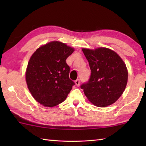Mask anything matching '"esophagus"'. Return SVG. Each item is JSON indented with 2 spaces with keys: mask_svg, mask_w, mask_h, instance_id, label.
Listing matches in <instances>:
<instances>
[{
  "mask_svg": "<svg viewBox=\"0 0 146 146\" xmlns=\"http://www.w3.org/2000/svg\"><path fill=\"white\" fill-rule=\"evenodd\" d=\"M75 84L77 86H80V80L79 79L76 80L75 81Z\"/></svg>",
  "mask_w": 146,
  "mask_h": 146,
  "instance_id": "1",
  "label": "esophagus"
}]
</instances>
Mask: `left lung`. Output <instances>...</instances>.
Masks as SVG:
<instances>
[{"label":"left lung","mask_w":146,"mask_h":146,"mask_svg":"<svg viewBox=\"0 0 146 146\" xmlns=\"http://www.w3.org/2000/svg\"><path fill=\"white\" fill-rule=\"evenodd\" d=\"M91 70L88 81L81 85L89 101L104 107L115 103L123 94L128 79L126 65L115 52L99 48L82 49Z\"/></svg>","instance_id":"1"}]
</instances>
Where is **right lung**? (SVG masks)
<instances>
[{"label": "right lung", "mask_w": 146, "mask_h": 146, "mask_svg": "<svg viewBox=\"0 0 146 146\" xmlns=\"http://www.w3.org/2000/svg\"><path fill=\"white\" fill-rule=\"evenodd\" d=\"M75 51L58 41L39 48L27 64L26 80L29 90L39 104L54 107L66 98L75 83L69 78L66 60Z\"/></svg>", "instance_id": "right-lung-1"}]
</instances>
